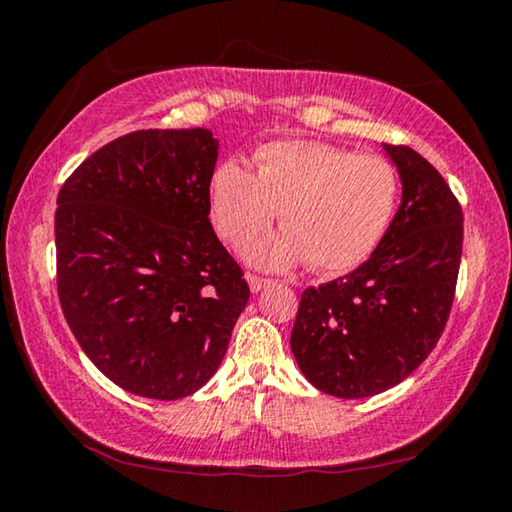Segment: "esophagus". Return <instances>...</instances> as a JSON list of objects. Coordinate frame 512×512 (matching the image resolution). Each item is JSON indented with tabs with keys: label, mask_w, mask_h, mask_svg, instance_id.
I'll return each instance as SVG.
<instances>
[{
	"label": "esophagus",
	"mask_w": 512,
	"mask_h": 512,
	"mask_svg": "<svg viewBox=\"0 0 512 512\" xmlns=\"http://www.w3.org/2000/svg\"><path fill=\"white\" fill-rule=\"evenodd\" d=\"M246 280H248V287L253 293H259L262 289H266L268 284H271V280H266V277H259V275H248Z\"/></svg>",
	"instance_id": "34e87169"
}]
</instances>
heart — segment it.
I'll return each mask as SVG.
<instances>
[{"label":"heart","mask_w":512,"mask_h":512,"mask_svg":"<svg viewBox=\"0 0 512 512\" xmlns=\"http://www.w3.org/2000/svg\"><path fill=\"white\" fill-rule=\"evenodd\" d=\"M255 162L253 171L228 158L210 180L212 219L228 241H246L280 216L284 230L248 244V262L280 271L309 259L320 273H343L366 262L391 228L400 178L379 155L287 140L262 146Z\"/></svg>","instance_id":"obj_1"}]
</instances>
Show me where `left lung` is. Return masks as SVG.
Instances as JSON below:
<instances>
[{
    "label": "left lung",
    "instance_id": "8db88e82",
    "mask_svg": "<svg viewBox=\"0 0 512 512\" xmlns=\"http://www.w3.org/2000/svg\"><path fill=\"white\" fill-rule=\"evenodd\" d=\"M381 146L402 183L391 228L368 262L302 293L291 332L302 375L343 400L384 393L429 357L463 253V210L445 178L409 146Z\"/></svg>",
    "mask_w": 512,
    "mask_h": 512
}]
</instances>
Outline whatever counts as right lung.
<instances>
[{
	"label": "right lung",
	"instance_id": "obj_1",
	"mask_svg": "<svg viewBox=\"0 0 512 512\" xmlns=\"http://www.w3.org/2000/svg\"><path fill=\"white\" fill-rule=\"evenodd\" d=\"M207 128L135 131L65 180L56 210L58 298L110 381L180 400L219 370L250 289L214 235Z\"/></svg>",
	"mask_w": 512,
	"mask_h": 512
}]
</instances>
